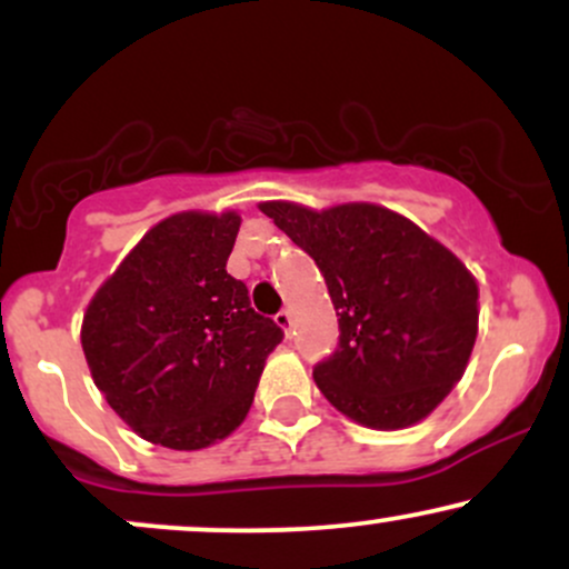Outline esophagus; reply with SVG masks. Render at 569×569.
<instances>
[{
    "mask_svg": "<svg viewBox=\"0 0 569 569\" xmlns=\"http://www.w3.org/2000/svg\"><path fill=\"white\" fill-rule=\"evenodd\" d=\"M276 323L286 331V337L291 335V312L289 310H280L278 316H276Z\"/></svg>",
    "mask_w": 569,
    "mask_h": 569,
    "instance_id": "1",
    "label": "esophagus"
}]
</instances>
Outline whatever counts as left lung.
<instances>
[{
    "label": "left lung",
    "instance_id": "8db88e82",
    "mask_svg": "<svg viewBox=\"0 0 569 569\" xmlns=\"http://www.w3.org/2000/svg\"><path fill=\"white\" fill-rule=\"evenodd\" d=\"M259 208L329 286L339 342L312 380L331 407L377 430L428 417L460 382L479 331V286L466 264L415 221L371 202Z\"/></svg>",
    "mask_w": 569,
    "mask_h": 569
}]
</instances>
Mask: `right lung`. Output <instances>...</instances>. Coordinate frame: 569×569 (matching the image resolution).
Masks as SVG:
<instances>
[{
    "label": "right lung",
    "mask_w": 569,
    "mask_h": 569,
    "mask_svg": "<svg viewBox=\"0 0 569 569\" xmlns=\"http://www.w3.org/2000/svg\"><path fill=\"white\" fill-rule=\"evenodd\" d=\"M240 217L187 211L154 224L84 310L90 375L141 439L202 449L232 433L283 339L227 272Z\"/></svg>",
    "instance_id": "1"
}]
</instances>
